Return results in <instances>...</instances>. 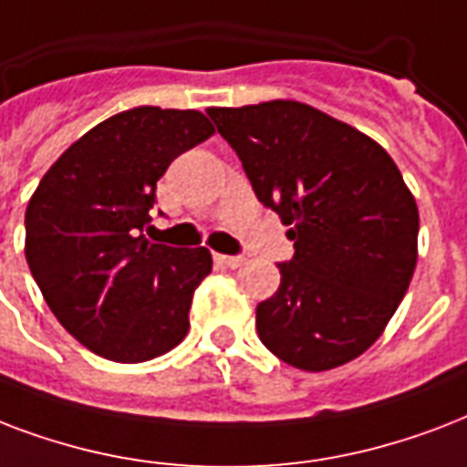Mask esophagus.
I'll return each mask as SVG.
<instances>
[{
    "label": "esophagus",
    "instance_id": "esophagus-1",
    "mask_svg": "<svg viewBox=\"0 0 467 467\" xmlns=\"http://www.w3.org/2000/svg\"><path fill=\"white\" fill-rule=\"evenodd\" d=\"M214 260H216V263H222V265H226V267H241L245 263L244 255H222V253H216Z\"/></svg>",
    "mask_w": 467,
    "mask_h": 467
}]
</instances>
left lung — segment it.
Returning a JSON list of instances; mask_svg holds the SVG:
<instances>
[{
    "instance_id": "1",
    "label": "left lung",
    "mask_w": 467,
    "mask_h": 467,
    "mask_svg": "<svg viewBox=\"0 0 467 467\" xmlns=\"http://www.w3.org/2000/svg\"><path fill=\"white\" fill-rule=\"evenodd\" d=\"M253 192L295 241L280 287L255 309L263 346L321 372L378 341L417 265L419 212L388 150L309 104L207 109Z\"/></svg>"
}]
</instances>
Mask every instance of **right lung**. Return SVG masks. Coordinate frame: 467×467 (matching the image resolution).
Masks as SVG:
<instances>
[{"label": "right lung", "mask_w": 467, "mask_h": 467, "mask_svg": "<svg viewBox=\"0 0 467 467\" xmlns=\"http://www.w3.org/2000/svg\"><path fill=\"white\" fill-rule=\"evenodd\" d=\"M214 133L202 111L139 107L75 140L26 207V260L56 319L117 363L168 353L190 328L207 248L150 244L155 184Z\"/></svg>", "instance_id": "add662e5"}]
</instances>
